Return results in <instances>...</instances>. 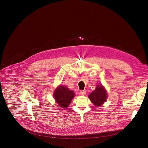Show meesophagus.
<instances>
[{"label": "esophagus", "instance_id": "34e87169", "mask_svg": "<svg viewBox=\"0 0 148 148\" xmlns=\"http://www.w3.org/2000/svg\"><path fill=\"white\" fill-rule=\"evenodd\" d=\"M80 93H81V94L82 95L84 96V95H85L86 94V90H82V91H81Z\"/></svg>", "mask_w": 148, "mask_h": 148}]
</instances>
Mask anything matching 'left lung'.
Here are the masks:
<instances>
[{
    "label": "left lung",
    "mask_w": 148,
    "mask_h": 148,
    "mask_svg": "<svg viewBox=\"0 0 148 148\" xmlns=\"http://www.w3.org/2000/svg\"><path fill=\"white\" fill-rule=\"evenodd\" d=\"M88 98L94 106L99 107L102 105L108 98L105 88L101 85H97L96 88L89 95Z\"/></svg>",
    "instance_id": "1"
}]
</instances>
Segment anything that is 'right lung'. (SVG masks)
Here are the masks:
<instances>
[{
	"label": "right lung",
	"mask_w": 148,
	"mask_h": 148,
	"mask_svg": "<svg viewBox=\"0 0 148 148\" xmlns=\"http://www.w3.org/2000/svg\"><path fill=\"white\" fill-rule=\"evenodd\" d=\"M74 97L75 94L73 90H69L66 86L62 85L57 87L53 93V97L56 103L64 109L68 107Z\"/></svg>",
	"instance_id": "1"
}]
</instances>
